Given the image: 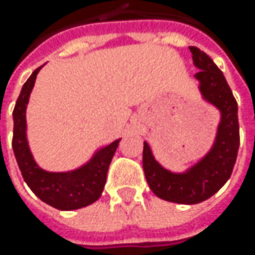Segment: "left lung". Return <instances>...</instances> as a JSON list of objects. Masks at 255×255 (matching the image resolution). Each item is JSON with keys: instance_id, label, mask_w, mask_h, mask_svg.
<instances>
[{"instance_id": "1", "label": "left lung", "mask_w": 255, "mask_h": 255, "mask_svg": "<svg viewBox=\"0 0 255 255\" xmlns=\"http://www.w3.org/2000/svg\"><path fill=\"white\" fill-rule=\"evenodd\" d=\"M193 62L200 69L194 75L203 98L221 113L216 142L211 150L186 173H171L154 160L149 144L143 143V170L149 187L163 200L197 204L210 199L230 179L240 146L237 102L217 65L197 46H189Z\"/></svg>"}]
</instances>
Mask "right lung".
Listing matches in <instances>:
<instances>
[{"label":"right lung","mask_w":255,"mask_h":255,"mask_svg":"<svg viewBox=\"0 0 255 255\" xmlns=\"http://www.w3.org/2000/svg\"><path fill=\"white\" fill-rule=\"evenodd\" d=\"M41 68L42 66L36 68L28 78L15 103L12 112V149L25 183L41 200L58 210H76L92 204L101 197L106 183L109 164L112 162L113 154L118 149L121 139L98 150L91 159V162L86 163L78 170L66 173H51L42 170L35 163L34 157L29 152L25 133V111L31 91L34 88L36 75Z\"/></svg>","instance_id":"1"}]
</instances>
